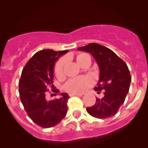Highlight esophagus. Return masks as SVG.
<instances>
[{"label": "esophagus", "instance_id": "34e87169", "mask_svg": "<svg viewBox=\"0 0 148 148\" xmlns=\"http://www.w3.org/2000/svg\"><path fill=\"white\" fill-rule=\"evenodd\" d=\"M84 94L82 93H71L70 94V96H74V95L75 96H82Z\"/></svg>", "mask_w": 148, "mask_h": 148}]
</instances>
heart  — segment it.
I'll return each instance as SVG.
<instances>
[{
	"instance_id": "heart-1",
	"label": "heart",
	"mask_w": 148,
	"mask_h": 148,
	"mask_svg": "<svg viewBox=\"0 0 148 148\" xmlns=\"http://www.w3.org/2000/svg\"><path fill=\"white\" fill-rule=\"evenodd\" d=\"M88 55L85 53H80L77 56V61L78 63L85 58L88 57ZM66 59L61 58L55 65L54 71L57 77H61L64 73V67ZM92 83V79L90 77L87 76H80L75 77V78H71L70 80L68 81L64 86V89L71 93H82L85 90L88 89Z\"/></svg>"
}]
</instances>
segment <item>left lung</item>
<instances>
[{"mask_svg": "<svg viewBox=\"0 0 148 148\" xmlns=\"http://www.w3.org/2000/svg\"><path fill=\"white\" fill-rule=\"evenodd\" d=\"M78 49L90 53L95 60L100 73L94 90L98 93L104 90L103 98H96L95 104L87 108V113L98 119L115 116L130 89L131 76L127 66L114 52L99 44L91 43Z\"/></svg>", "mask_w": 148, "mask_h": 148, "instance_id": "left-lung-1", "label": "left lung"}]
</instances>
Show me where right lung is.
<instances>
[{
    "instance_id": "add662e5",
    "label": "right lung",
    "mask_w": 148,
    "mask_h": 148,
    "mask_svg": "<svg viewBox=\"0 0 148 148\" xmlns=\"http://www.w3.org/2000/svg\"><path fill=\"white\" fill-rule=\"evenodd\" d=\"M68 50L43 49L29 60L21 73L19 94L27 115L38 126L49 128L56 126L64 118L67 112L70 96L60 93L59 99L48 100L47 88H54V66L57 60ZM54 91V90H53Z\"/></svg>"
}]
</instances>
